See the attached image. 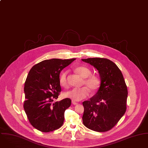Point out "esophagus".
Segmentation results:
<instances>
[{
	"label": "esophagus",
	"mask_w": 148,
	"mask_h": 148,
	"mask_svg": "<svg viewBox=\"0 0 148 148\" xmlns=\"http://www.w3.org/2000/svg\"><path fill=\"white\" fill-rule=\"evenodd\" d=\"M72 103H73V105H77V104H78V103H77V102H76L74 101H72Z\"/></svg>",
	"instance_id": "1"
}]
</instances>
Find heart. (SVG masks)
Returning <instances> with one entry per match:
<instances>
[{"label": "heart", "mask_w": 148, "mask_h": 148, "mask_svg": "<svg viewBox=\"0 0 148 148\" xmlns=\"http://www.w3.org/2000/svg\"><path fill=\"white\" fill-rule=\"evenodd\" d=\"M75 71L81 77L85 78L84 81V86L81 88L72 89L64 93V97L70 98L73 101H80L87 98L90 94V90L92 92H95L101 86V79L95 74H91V70L86 66H79L75 69ZM68 72L62 71L59 75L60 85L64 88L68 86L67 79Z\"/></svg>", "instance_id": "obj_1"}]
</instances>
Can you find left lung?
I'll use <instances>...</instances> for the list:
<instances>
[{
	"label": "left lung",
	"mask_w": 148,
	"mask_h": 148,
	"mask_svg": "<svg viewBox=\"0 0 148 148\" xmlns=\"http://www.w3.org/2000/svg\"><path fill=\"white\" fill-rule=\"evenodd\" d=\"M98 71L101 86L89 101L83 102L84 125L89 129L105 132L112 129L126 110L127 89L118 66L106 58L82 59Z\"/></svg>",
	"instance_id": "1"
}]
</instances>
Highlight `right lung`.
Masks as SVG:
<instances>
[{"mask_svg":"<svg viewBox=\"0 0 148 148\" xmlns=\"http://www.w3.org/2000/svg\"><path fill=\"white\" fill-rule=\"evenodd\" d=\"M74 60H45L35 64L28 74L23 108L31 125L40 132H52L63 123L64 112L71 101L67 98L53 103V100L58 98L61 91L60 71Z\"/></svg>","mask_w":148,"mask_h":148,"instance_id":"right-lung-1","label":"right lung"}]
</instances>
